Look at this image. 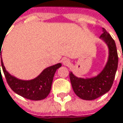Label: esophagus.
Returning a JSON list of instances; mask_svg holds the SVG:
<instances>
[{"instance_id":"34e87169","label":"esophagus","mask_w":123,"mask_h":123,"mask_svg":"<svg viewBox=\"0 0 123 123\" xmlns=\"http://www.w3.org/2000/svg\"><path fill=\"white\" fill-rule=\"evenodd\" d=\"M62 63H63V65H64L68 66V65H70V61H69V59H68V58H65V59H63V61H62Z\"/></svg>"}]
</instances>
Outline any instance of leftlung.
I'll use <instances>...</instances> for the list:
<instances>
[{
    "mask_svg": "<svg viewBox=\"0 0 123 123\" xmlns=\"http://www.w3.org/2000/svg\"><path fill=\"white\" fill-rule=\"evenodd\" d=\"M109 48V58L103 70L95 78L83 79L75 77L71 72L69 73L70 83L75 93L81 99L95 100L111 90L113 84L118 65V55L115 40L103 28L100 36Z\"/></svg>",
    "mask_w": 123,
    "mask_h": 123,
    "instance_id": "left-lung-1",
    "label": "left lung"
}]
</instances>
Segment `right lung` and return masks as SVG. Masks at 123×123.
<instances>
[{
    "mask_svg": "<svg viewBox=\"0 0 123 123\" xmlns=\"http://www.w3.org/2000/svg\"><path fill=\"white\" fill-rule=\"evenodd\" d=\"M2 43H3V41ZM2 43H0V48H2ZM0 51L1 49L0 50V58H1ZM1 66L8 86L15 93L28 100H40L45 99L49 95L55 73L56 70L61 66V63L45 68L38 77L31 80H19L9 74L3 65L2 59Z\"/></svg>",
    "mask_w": 123,
    "mask_h": 123,
    "instance_id": "right-lung-1",
    "label": "right lung"
}]
</instances>
